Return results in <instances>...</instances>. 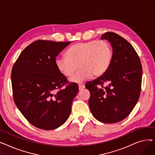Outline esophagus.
<instances>
[{
    "instance_id": "34e87169",
    "label": "esophagus",
    "mask_w": 155,
    "mask_h": 155,
    "mask_svg": "<svg viewBox=\"0 0 155 155\" xmlns=\"http://www.w3.org/2000/svg\"><path fill=\"white\" fill-rule=\"evenodd\" d=\"M78 88H79V90L81 91V90H82V89H84L85 88V85H83V84H80V85H79Z\"/></svg>"
}]
</instances>
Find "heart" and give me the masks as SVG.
I'll list each match as a JSON object with an SVG mask.
<instances>
[{"label":"heart","instance_id":"obj_1","mask_svg":"<svg viewBox=\"0 0 155 155\" xmlns=\"http://www.w3.org/2000/svg\"><path fill=\"white\" fill-rule=\"evenodd\" d=\"M65 56L56 59L57 69L64 77L69 78L79 68L70 81L81 84L92 75L101 76L108 70L112 58V48L106 41L92 40L73 45Z\"/></svg>","mask_w":155,"mask_h":155}]
</instances>
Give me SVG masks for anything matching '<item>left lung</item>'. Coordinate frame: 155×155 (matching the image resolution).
<instances>
[{
  "mask_svg": "<svg viewBox=\"0 0 155 155\" xmlns=\"http://www.w3.org/2000/svg\"><path fill=\"white\" fill-rule=\"evenodd\" d=\"M103 39L112 46L111 63L85 87L91 93L88 105L93 116L104 123H116L129 116L139 99L143 70L140 57L127 40L112 32L102 35Z\"/></svg>",
  "mask_w": 155,
  "mask_h": 155,
  "instance_id": "obj_1",
  "label": "left lung"
}]
</instances>
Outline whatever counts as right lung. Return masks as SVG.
<instances>
[{
  "mask_svg": "<svg viewBox=\"0 0 155 155\" xmlns=\"http://www.w3.org/2000/svg\"><path fill=\"white\" fill-rule=\"evenodd\" d=\"M71 42L38 40L27 46L11 72L14 101L29 123L38 128H58L70 116L78 92L77 84H67L58 71L56 57Z\"/></svg>",
  "mask_w": 155,
  "mask_h": 155,
  "instance_id": "1",
  "label": "right lung"
}]
</instances>
